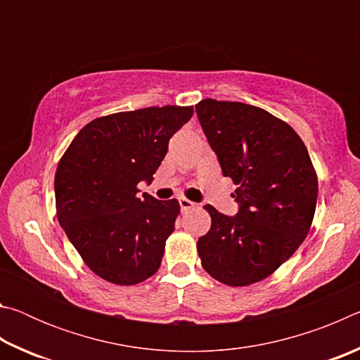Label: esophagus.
Instances as JSON below:
<instances>
[{
  "label": "esophagus",
  "mask_w": 360,
  "mask_h": 360,
  "mask_svg": "<svg viewBox=\"0 0 360 360\" xmlns=\"http://www.w3.org/2000/svg\"><path fill=\"white\" fill-rule=\"evenodd\" d=\"M179 205H181V210H182V211H188V210H193V208H195V206H197V205H195L193 202H191V200H188V198H186V197H182V198H179Z\"/></svg>",
  "instance_id": "1"
}]
</instances>
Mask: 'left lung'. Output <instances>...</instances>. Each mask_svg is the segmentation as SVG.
<instances>
[{"mask_svg": "<svg viewBox=\"0 0 360 360\" xmlns=\"http://www.w3.org/2000/svg\"><path fill=\"white\" fill-rule=\"evenodd\" d=\"M195 109L240 203L235 217L203 206L211 229L197 241L198 255L219 283L245 288L275 273L307 238L318 176L297 131L265 109L214 98Z\"/></svg>", "mask_w": 360, "mask_h": 360, "instance_id": "obj_1", "label": "left lung"}]
</instances>
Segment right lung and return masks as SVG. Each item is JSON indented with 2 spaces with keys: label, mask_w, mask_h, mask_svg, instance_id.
Masks as SVG:
<instances>
[{
  "label": "right lung",
  "mask_w": 360,
  "mask_h": 360,
  "mask_svg": "<svg viewBox=\"0 0 360 360\" xmlns=\"http://www.w3.org/2000/svg\"><path fill=\"white\" fill-rule=\"evenodd\" d=\"M193 106H150L89 122L56 173L57 217L96 276L133 285L155 275L173 233L179 202L139 197Z\"/></svg>",
  "instance_id": "add662e5"
}]
</instances>
